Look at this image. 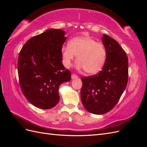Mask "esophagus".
Returning <instances> with one entry per match:
<instances>
[{"label": "esophagus", "instance_id": "esophagus-1", "mask_svg": "<svg viewBox=\"0 0 147 147\" xmlns=\"http://www.w3.org/2000/svg\"><path fill=\"white\" fill-rule=\"evenodd\" d=\"M71 77H72V79H77L78 78V77L77 76V75H75V74H72V76H71Z\"/></svg>", "mask_w": 147, "mask_h": 147}]
</instances>
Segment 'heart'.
Returning <instances> with one entry per match:
<instances>
[{
	"label": "heart",
	"mask_w": 147,
	"mask_h": 147,
	"mask_svg": "<svg viewBox=\"0 0 147 147\" xmlns=\"http://www.w3.org/2000/svg\"><path fill=\"white\" fill-rule=\"evenodd\" d=\"M63 64L69 67L77 55V67L84 69L89 74L98 73L103 67L107 51L103 43L97 42L89 37H78L71 39L69 45L61 49Z\"/></svg>",
	"instance_id": "1"
}]
</instances>
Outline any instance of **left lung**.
<instances>
[{
  "mask_svg": "<svg viewBox=\"0 0 147 147\" xmlns=\"http://www.w3.org/2000/svg\"><path fill=\"white\" fill-rule=\"evenodd\" d=\"M107 57L102 70L94 75L83 77L82 104L89 112L107 113L116 105L128 80V58L126 52L113 38L104 34L102 38Z\"/></svg>",
  "mask_w": 147,
  "mask_h": 147,
  "instance_id": "1",
  "label": "left lung"
}]
</instances>
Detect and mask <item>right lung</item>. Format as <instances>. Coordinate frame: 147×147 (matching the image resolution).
Returning a JSON list of instances; mask_svg holds the SVG:
<instances>
[{
	"mask_svg": "<svg viewBox=\"0 0 147 147\" xmlns=\"http://www.w3.org/2000/svg\"><path fill=\"white\" fill-rule=\"evenodd\" d=\"M64 31L50 29L31 37L20 52L18 72L20 87L31 104L50 109L59 100V85L71 80L63 63L61 49Z\"/></svg>",
	"mask_w": 147,
	"mask_h": 147,
	"instance_id": "1",
	"label": "right lung"
}]
</instances>
